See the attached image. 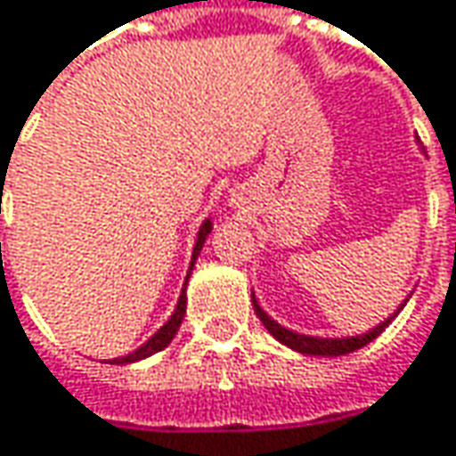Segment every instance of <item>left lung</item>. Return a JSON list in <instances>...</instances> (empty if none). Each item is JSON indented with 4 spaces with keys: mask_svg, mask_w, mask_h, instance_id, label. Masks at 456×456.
<instances>
[{
    "mask_svg": "<svg viewBox=\"0 0 456 456\" xmlns=\"http://www.w3.org/2000/svg\"><path fill=\"white\" fill-rule=\"evenodd\" d=\"M251 304H254V311H256L259 322L267 327V332H270L277 342H282V345H288L290 350L304 353V355H330V358H332V355H347V353H353V350H361L363 345H369L371 340H376V338L392 324V319L403 311V306L407 304V298L405 304H400V309L395 311L392 316H387L381 324H376L374 330H369L366 335H355V338H311V335H298V332L285 330L282 324H277L273 316H267V311L256 304L254 293H251Z\"/></svg>",
    "mask_w": 456,
    "mask_h": 456,
    "instance_id": "1",
    "label": "left lung"
}]
</instances>
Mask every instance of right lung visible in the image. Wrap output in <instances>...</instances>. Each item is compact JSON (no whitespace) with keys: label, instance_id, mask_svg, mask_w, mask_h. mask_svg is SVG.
Listing matches in <instances>:
<instances>
[{"label":"right lung","instance_id":"right-lung-1","mask_svg":"<svg viewBox=\"0 0 456 456\" xmlns=\"http://www.w3.org/2000/svg\"><path fill=\"white\" fill-rule=\"evenodd\" d=\"M212 231V220L208 217L202 225H200V233H197V244H194V251H191V262H189V273H186V280H183V288H181V296H179V304H176V309L171 314V319L150 338V340L142 345V347H137L134 353H129V355H121V358H114L111 363L116 366H121V363H134V361H142V358H150L152 353H158V350H163V347H168V342L176 338V332H179L181 322H183V314H186V282H189V275H191V270H194V262H197V256H200V251H202V246H205V239L210 236Z\"/></svg>","mask_w":456,"mask_h":456}]
</instances>
